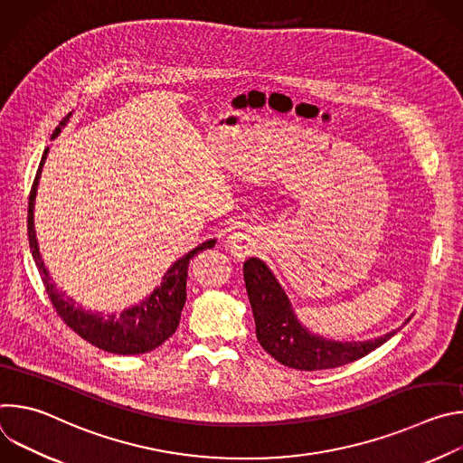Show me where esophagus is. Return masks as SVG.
Segmentation results:
<instances>
[{"label": "esophagus", "instance_id": "obj_1", "mask_svg": "<svg viewBox=\"0 0 463 463\" xmlns=\"http://www.w3.org/2000/svg\"><path fill=\"white\" fill-rule=\"evenodd\" d=\"M229 245H231V249H232V252L234 254H238V256H245V254H249L250 252V238L247 236V234H243V232H232L231 236H229Z\"/></svg>", "mask_w": 463, "mask_h": 463}]
</instances>
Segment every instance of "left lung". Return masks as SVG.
Here are the masks:
<instances>
[{"mask_svg":"<svg viewBox=\"0 0 463 463\" xmlns=\"http://www.w3.org/2000/svg\"><path fill=\"white\" fill-rule=\"evenodd\" d=\"M243 280L254 315L256 337L261 348L279 363L297 370H326L354 363L398 334L392 329L368 341H334L311 334L298 320L291 300L268 263L249 258L243 263ZM411 317L405 320V324Z\"/></svg>","mask_w":463,"mask_h":463,"instance_id":"1","label":"left lung"}]
</instances>
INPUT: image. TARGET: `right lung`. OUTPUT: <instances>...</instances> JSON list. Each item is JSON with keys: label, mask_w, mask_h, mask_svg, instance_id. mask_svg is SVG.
I'll return each instance as SVG.
<instances>
[{"label": "right lung", "mask_w": 463, "mask_h": 463, "mask_svg": "<svg viewBox=\"0 0 463 463\" xmlns=\"http://www.w3.org/2000/svg\"><path fill=\"white\" fill-rule=\"evenodd\" d=\"M71 115L73 113H68V117L60 122L51 139H56L60 136L61 128L70 122ZM47 154H49V148L43 150V156L31 188L27 229H29V243H31L33 258L36 261V268L42 275L47 295L56 313L73 329L75 334H79L84 341L91 343L93 346L104 352L117 354V355H137V354H146L156 350L168 337H172V334L179 326L181 311L186 300V277H188L190 260L197 252L214 247L216 238L200 243L192 250H188L184 256H181L177 261H174L168 268V271L163 275L161 286H157L139 304L126 307L122 311H111V313L86 309L79 306L71 297L65 295V291H58L40 254V245H38L36 229H34V203H36L40 175H42V168L45 165Z\"/></svg>", "instance_id": "add662e5"}]
</instances>
